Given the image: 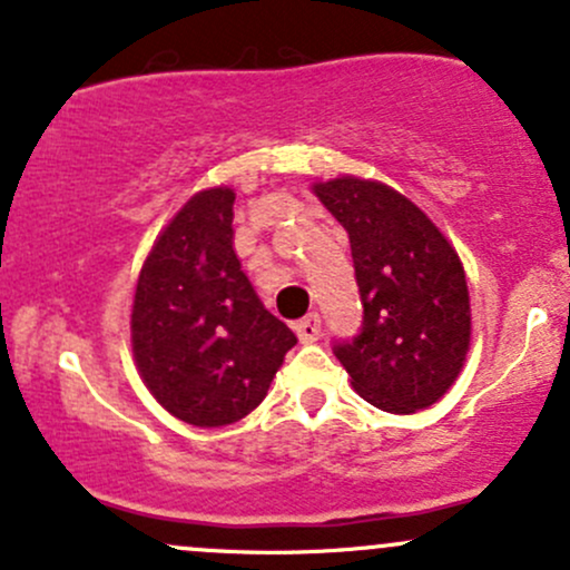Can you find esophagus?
<instances>
[{
  "label": "esophagus",
  "mask_w": 570,
  "mask_h": 570,
  "mask_svg": "<svg viewBox=\"0 0 570 570\" xmlns=\"http://www.w3.org/2000/svg\"><path fill=\"white\" fill-rule=\"evenodd\" d=\"M295 333L301 335V341H316L322 333V320L316 311H311V314H305L301 322H295Z\"/></svg>",
  "instance_id": "34e87169"
}]
</instances>
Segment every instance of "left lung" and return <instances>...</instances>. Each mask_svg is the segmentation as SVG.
Masks as SVG:
<instances>
[{
  "instance_id": "8db88e82",
  "label": "left lung",
  "mask_w": 570,
  "mask_h": 570,
  "mask_svg": "<svg viewBox=\"0 0 570 570\" xmlns=\"http://www.w3.org/2000/svg\"><path fill=\"white\" fill-rule=\"evenodd\" d=\"M350 235L363 327L333 352L352 387L393 415L426 410L456 382L470 350V292L461 259L421 207L361 177L314 183Z\"/></svg>"
}]
</instances>
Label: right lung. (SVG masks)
I'll list each match as a JSON object with an SVG mask.
<instances>
[{
	"label": "right lung",
	"mask_w": 570,
	"mask_h": 570,
	"mask_svg": "<svg viewBox=\"0 0 570 570\" xmlns=\"http://www.w3.org/2000/svg\"><path fill=\"white\" fill-rule=\"evenodd\" d=\"M232 220V188L190 196L144 259L130 311L144 385L166 412L199 429L254 412L297 344L239 267Z\"/></svg>",
	"instance_id": "1"
}]
</instances>
